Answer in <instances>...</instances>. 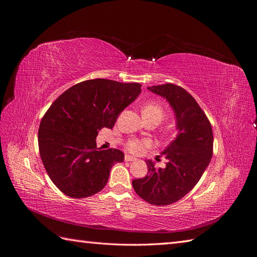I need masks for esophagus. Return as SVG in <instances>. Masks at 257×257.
Masks as SVG:
<instances>
[{"label":"esophagus","instance_id":"esophagus-1","mask_svg":"<svg viewBox=\"0 0 257 257\" xmlns=\"http://www.w3.org/2000/svg\"><path fill=\"white\" fill-rule=\"evenodd\" d=\"M124 161H125V162H133V161H136V158L132 157V155L126 154L125 157H124Z\"/></svg>","mask_w":257,"mask_h":257}]
</instances>
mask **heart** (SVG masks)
<instances>
[{
	"label": "heart",
	"mask_w": 257,
	"mask_h": 257,
	"mask_svg": "<svg viewBox=\"0 0 257 257\" xmlns=\"http://www.w3.org/2000/svg\"><path fill=\"white\" fill-rule=\"evenodd\" d=\"M142 112H143L145 121L154 120V121H158V123L161 122L165 115L164 108L157 102H148L143 107ZM148 147H150V142L147 141V139H131V141L126 144L127 149L131 152H135V153L144 150L145 148H148Z\"/></svg>",
	"instance_id": "1"
}]
</instances>
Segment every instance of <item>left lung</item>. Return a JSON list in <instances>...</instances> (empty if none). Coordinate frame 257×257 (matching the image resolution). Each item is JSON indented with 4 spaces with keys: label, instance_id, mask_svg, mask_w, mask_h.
<instances>
[{
    "label": "left lung",
    "instance_id": "obj_1",
    "mask_svg": "<svg viewBox=\"0 0 257 257\" xmlns=\"http://www.w3.org/2000/svg\"><path fill=\"white\" fill-rule=\"evenodd\" d=\"M165 98L176 119L177 136L161 154L167 160L164 168H155L147 160L148 175L132 182L143 199L155 206L174 204L185 196L203 176L212 158L213 134L208 118L194 97L173 83L148 87Z\"/></svg>",
    "mask_w": 257,
    "mask_h": 257
}]
</instances>
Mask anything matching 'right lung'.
<instances>
[{
	"label": "right lung",
	"instance_id": "add662e5",
	"mask_svg": "<svg viewBox=\"0 0 257 257\" xmlns=\"http://www.w3.org/2000/svg\"><path fill=\"white\" fill-rule=\"evenodd\" d=\"M141 92V83L98 78L73 85L52 103L40 124L38 148L46 172L62 193L84 198L104 189L124 154L100 150L95 138L100 128L113 127Z\"/></svg>",
	"mask_w": 257,
	"mask_h": 257
}]
</instances>
